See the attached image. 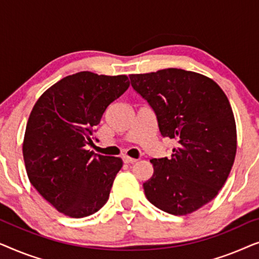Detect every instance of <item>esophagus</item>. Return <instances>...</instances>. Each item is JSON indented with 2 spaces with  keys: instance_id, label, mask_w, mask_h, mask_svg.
<instances>
[{
  "instance_id": "obj_1",
  "label": "esophagus",
  "mask_w": 259,
  "mask_h": 259,
  "mask_svg": "<svg viewBox=\"0 0 259 259\" xmlns=\"http://www.w3.org/2000/svg\"><path fill=\"white\" fill-rule=\"evenodd\" d=\"M122 160L125 164H133V162L137 161V159L131 158V157H128V155L125 154V155H122Z\"/></svg>"
}]
</instances>
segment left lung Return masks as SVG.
Segmentation results:
<instances>
[{
	"label": "left lung",
	"mask_w": 259,
	"mask_h": 259,
	"mask_svg": "<svg viewBox=\"0 0 259 259\" xmlns=\"http://www.w3.org/2000/svg\"><path fill=\"white\" fill-rule=\"evenodd\" d=\"M157 115L162 137L177 140L169 158L152 159L145 196L167 213L185 215L217 196L235 161L237 130L229 99L213 80L178 68L131 74Z\"/></svg>",
	"instance_id": "1"
}]
</instances>
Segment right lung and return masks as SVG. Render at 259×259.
Wrapping results in <instances>:
<instances>
[{"mask_svg": "<svg viewBox=\"0 0 259 259\" xmlns=\"http://www.w3.org/2000/svg\"><path fill=\"white\" fill-rule=\"evenodd\" d=\"M130 87L126 75L80 72L38 98L22 145L24 165L38 193L61 213L82 218L107 203L122 160L86 150L108 105Z\"/></svg>", "mask_w": 259, "mask_h": 259, "instance_id": "obj_1", "label": "right lung"}]
</instances>
